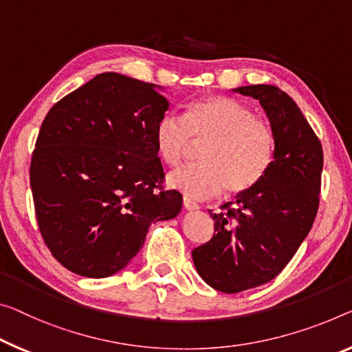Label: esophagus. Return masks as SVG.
Instances as JSON below:
<instances>
[{
	"mask_svg": "<svg viewBox=\"0 0 352 352\" xmlns=\"http://www.w3.org/2000/svg\"><path fill=\"white\" fill-rule=\"evenodd\" d=\"M182 204H184V208H186L187 210H197V209H199L198 204L195 203V201H192V199L187 198V197H184Z\"/></svg>",
	"mask_w": 352,
	"mask_h": 352,
	"instance_id": "esophagus-1",
	"label": "esophagus"
}]
</instances>
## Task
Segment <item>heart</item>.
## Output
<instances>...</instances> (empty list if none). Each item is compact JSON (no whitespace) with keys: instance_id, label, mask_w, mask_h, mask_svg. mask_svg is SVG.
<instances>
[{"instance_id":"heart-1","label":"heart","mask_w":352,"mask_h":352,"mask_svg":"<svg viewBox=\"0 0 352 352\" xmlns=\"http://www.w3.org/2000/svg\"><path fill=\"white\" fill-rule=\"evenodd\" d=\"M160 160L181 164L192 144H204L199 165L184 166L168 176V186L188 198L206 199L221 190L242 195L255 188L274 162L275 137L252 108L225 96L192 102L184 116L166 115L154 132Z\"/></svg>"}]
</instances>
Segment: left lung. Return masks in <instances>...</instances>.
Returning <instances> with one entry per match:
<instances>
[{
    "mask_svg": "<svg viewBox=\"0 0 352 352\" xmlns=\"http://www.w3.org/2000/svg\"><path fill=\"white\" fill-rule=\"evenodd\" d=\"M236 93L259 100L275 137L264 179L212 214L215 232L193 248L199 277L221 293H241L277 277L310 232L320 206L322 146L291 97L272 85Z\"/></svg>",
    "mask_w": 352,
    "mask_h": 352,
    "instance_id": "1",
    "label": "left lung"
}]
</instances>
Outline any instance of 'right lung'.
I'll return each instance as SVG.
<instances>
[{"mask_svg": "<svg viewBox=\"0 0 352 352\" xmlns=\"http://www.w3.org/2000/svg\"><path fill=\"white\" fill-rule=\"evenodd\" d=\"M168 107L160 86L105 72L47 113L30 182L41 234L70 272H120L153 221L179 214L182 197L162 187L154 142Z\"/></svg>", "mask_w": 352, "mask_h": 352, "instance_id": "add662e5", "label": "right lung"}]
</instances>
